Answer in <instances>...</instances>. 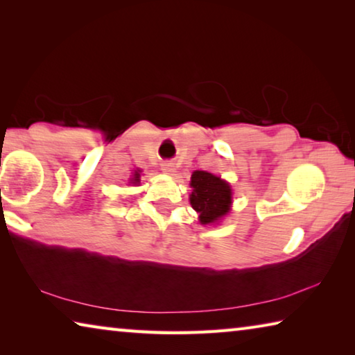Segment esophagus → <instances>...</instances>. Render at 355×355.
Wrapping results in <instances>:
<instances>
[{"label":"esophagus","instance_id":"1","mask_svg":"<svg viewBox=\"0 0 355 355\" xmlns=\"http://www.w3.org/2000/svg\"><path fill=\"white\" fill-rule=\"evenodd\" d=\"M161 169H163V172L166 173H172L175 172V166H173V163H163L161 164Z\"/></svg>","mask_w":355,"mask_h":355}]
</instances>
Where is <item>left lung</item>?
I'll return each instance as SVG.
<instances>
[{
  "label": "left lung",
  "instance_id": "obj_1",
  "mask_svg": "<svg viewBox=\"0 0 355 355\" xmlns=\"http://www.w3.org/2000/svg\"><path fill=\"white\" fill-rule=\"evenodd\" d=\"M191 205L199 213L202 224H214L225 216L232 205V189L219 177L196 171L191 177Z\"/></svg>",
  "mask_w": 355,
  "mask_h": 355
}]
</instances>
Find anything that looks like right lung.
Segmentation results:
<instances>
[{
  "mask_svg": "<svg viewBox=\"0 0 355 355\" xmlns=\"http://www.w3.org/2000/svg\"><path fill=\"white\" fill-rule=\"evenodd\" d=\"M139 171H136L135 172V175H133V178H131V183H139Z\"/></svg>",
  "mask_w": 355,
  "mask_h": 355,
  "instance_id": "right-lung-1",
  "label": "right lung"
}]
</instances>
